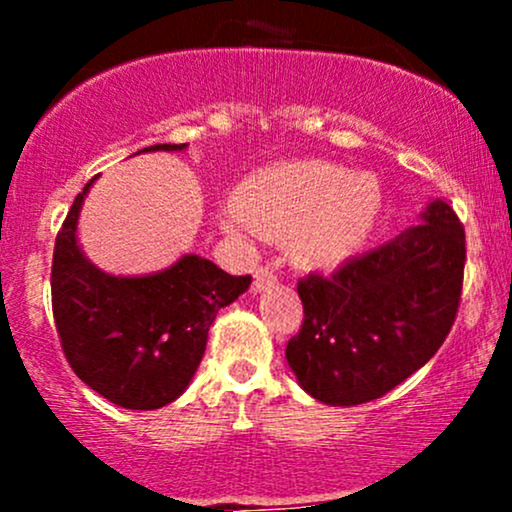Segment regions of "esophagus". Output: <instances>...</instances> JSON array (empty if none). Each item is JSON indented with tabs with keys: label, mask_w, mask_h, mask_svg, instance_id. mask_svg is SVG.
<instances>
[{
	"label": "esophagus",
	"mask_w": 512,
	"mask_h": 512,
	"mask_svg": "<svg viewBox=\"0 0 512 512\" xmlns=\"http://www.w3.org/2000/svg\"><path fill=\"white\" fill-rule=\"evenodd\" d=\"M276 284V274L272 267H260L255 272V281H252V293H262L267 291L269 286Z\"/></svg>",
	"instance_id": "1"
}]
</instances>
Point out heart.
<instances>
[{"mask_svg": "<svg viewBox=\"0 0 512 512\" xmlns=\"http://www.w3.org/2000/svg\"><path fill=\"white\" fill-rule=\"evenodd\" d=\"M380 207L383 190L373 175L330 161H296L240 182L223 226L238 236H291L298 262L330 269L361 250Z\"/></svg>", "mask_w": 512, "mask_h": 512, "instance_id": "obj_1", "label": "heart"}]
</instances>
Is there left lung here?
I'll list each match as a JSON object with an SVG mask.
<instances>
[{
    "instance_id": "8db88e82",
    "label": "left lung",
    "mask_w": 512,
    "mask_h": 512,
    "mask_svg": "<svg viewBox=\"0 0 512 512\" xmlns=\"http://www.w3.org/2000/svg\"><path fill=\"white\" fill-rule=\"evenodd\" d=\"M390 243L298 281L303 327L286 346L298 385L330 407L383 397L433 358L460 305L464 228L431 199Z\"/></svg>"
}]
</instances>
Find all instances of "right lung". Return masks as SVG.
Here are the masks:
<instances>
[{
	"instance_id": "obj_1",
	"label": "right lung",
	"mask_w": 512,
	"mask_h": 512,
	"mask_svg": "<svg viewBox=\"0 0 512 512\" xmlns=\"http://www.w3.org/2000/svg\"><path fill=\"white\" fill-rule=\"evenodd\" d=\"M154 144L149 151H185ZM96 178L74 199L52 257V313L64 356L84 383L122 409L151 411L175 402L195 378L216 313L250 289L199 255L154 274L103 272L79 245V214Z\"/></svg>"
}]
</instances>
